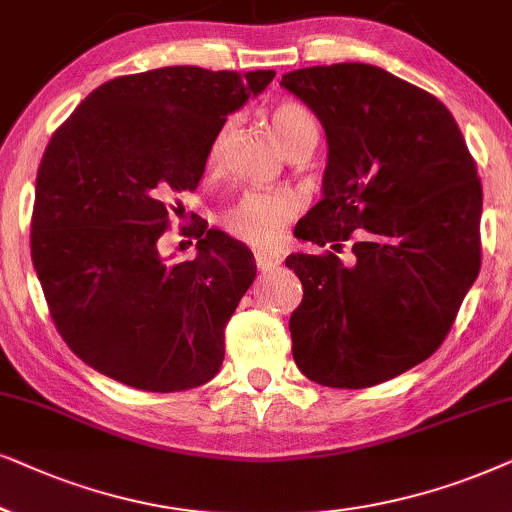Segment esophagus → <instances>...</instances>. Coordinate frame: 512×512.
<instances>
[{
  "mask_svg": "<svg viewBox=\"0 0 512 512\" xmlns=\"http://www.w3.org/2000/svg\"><path fill=\"white\" fill-rule=\"evenodd\" d=\"M255 262L260 271H269L281 264V255H278V252H262L260 250V252H255Z\"/></svg>",
  "mask_w": 512,
  "mask_h": 512,
  "instance_id": "obj_1",
  "label": "esophagus"
}]
</instances>
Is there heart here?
<instances>
[{
    "label": "heart",
    "mask_w": 512,
    "mask_h": 512,
    "mask_svg": "<svg viewBox=\"0 0 512 512\" xmlns=\"http://www.w3.org/2000/svg\"><path fill=\"white\" fill-rule=\"evenodd\" d=\"M271 128L281 140L285 152L295 149L313 135H318V126L309 109L297 102H278L271 112ZM229 126H224L208 149V166L220 163L224 142H227ZM299 201L290 192H250L238 199L229 210H224L222 227L229 236L238 241L255 245V248H271L283 234L285 222L297 213Z\"/></svg>",
    "instance_id": "heart-1"
}]
</instances>
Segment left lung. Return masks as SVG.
Returning <instances> with one entry per match:
<instances>
[{
  "label": "left lung",
  "mask_w": 512,
  "mask_h": 512,
  "mask_svg": "<svg viewBox=\"0 0 512 512\" xmlns=\"http://www.w3.org/2000/svg\"><path fill=\"white\" fill-rule=\"evenodd\" d=\"M281 86L327 135L323 199L295 234L354 252L351 265L330 250L285 260L304 288L292 358L320 386H377L438 351L478 278V168L452 112L381 67H304Z\"/></svg>",
  "instance_id": "8db88e82"
}]
</instances>
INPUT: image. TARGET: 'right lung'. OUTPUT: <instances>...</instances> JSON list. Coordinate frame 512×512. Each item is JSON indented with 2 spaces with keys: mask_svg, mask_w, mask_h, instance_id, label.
<instances>
[{
  "mask_svg": "<svg viewBox=\"0 0 512 512\" xmlns=\"http://www.w3.org/2000/svg\"><path fill=\"white\" fill-rule=\"evenodd\" d=\"M274 77L189 65L126 74L53 133L37 170L32 264L60 337L95 372L154 393L220 372L255 257L201 220L189 227L194 260H163L159 238L229 114Z\"/></svg>",
  "mask_w": 512,
  "mask_h": 512,
  "instance_id": "right-lung-1",
  "label": "right lung"
}]
</instances>
